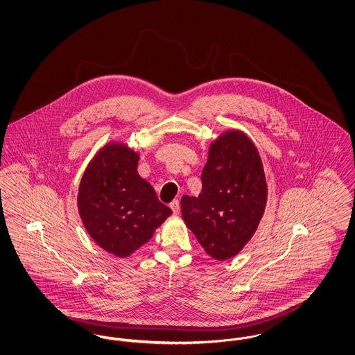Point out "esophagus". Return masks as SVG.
<instances>
[{
  "label": "esophagus",
  "mask_w": 355,
  "mask_h": 355,
  "mask_svg": "<svg viewBox=\"0 0 355 355\" xmlns=\"http://www.w3.org/2000/svg\"><path fill=\"white\" fill-rule=\"evenodd\" d=\"M169 206L174 216H177V214L180 213V202H178V200H174V201H171Z\"/></svg>",
  "instance_id": "esophagus-1"
}]
</instances>
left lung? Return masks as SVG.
<instances>
[{
    "label": "left lung",
    "mask_w": 355,
    "mask_h": 355,
    "mask_svg": "<svg viewBox=\"0 0 355 355\" xmlns=\"http://www.w3.org/2000/svg\"><path fill=\"white\" fill-rule=\"evenodd\" d=\"M198 197L184 196L181 211L205 252L225 261L242 250L263 216L268 185L252 139L232 130L210 145Z\"/></svg>",
    "instance_id": "8db88e82"
}]
</instances>
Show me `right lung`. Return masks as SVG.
<instances>
[{
    "label": "right lung",
    "instance_id": "obj_1",
    "mask_svg": "<svg viewBox=\"0 0 355 355\" xmlns=\"http://www.w3.org/2000/svg\"><path fill=\"white\" fill-rule=\"evenodd\" d=\"M137 164L138 154L125 145H106L87 166L78 191V211L89 236L121 258L146 243L171 214L138 175Z\"/></svg>",
    "mask_w": 355,
    "mask_h": 355
}]
</instances>
